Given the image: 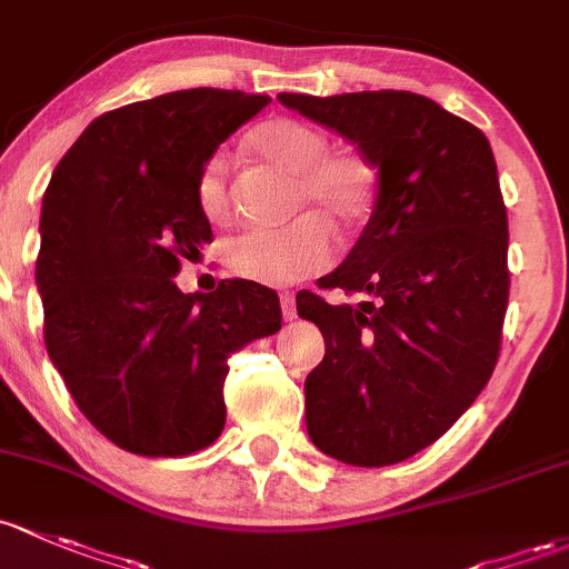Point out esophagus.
<instances>
[{"mask_svg":"<svg viewBox=\"0 0 569 569\" xmlns=\"http://www.w3.org/2000/svg\"><path fill=\"white\" fill-rule=\"evenodd\" d=\"M280 313H283L286 321L297 319V305H295V295H291V291H283V295H280Z\"/></svg>","mask_w":569,"mask_h":569,"instance_id":"1","label":"esophagus"}]
</instances>
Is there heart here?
Here are the masks:
<instances>
[{"label": "heart", "mask_w": 569, "mask_h": 569, "mask_svg": "<svg viewBox=\"0 0 569 569\" xmlns=\"http://www.w3.org/2000/svg\"><path fill=\"white\" fill-rule=\"evenodd\" d=\"M250 152L297 174V207L316 204L338 226L360 223L370 212L376 171L360 152H327L330 139L313 124L272 117L248 136ZM199 207L209 223H226L231 212L229 166L220 154L209 158L196 182ZM332 259L330 226L321 214L305 212L280 229H253L226 248L229 269L264 286H286L325 269Z\"/></svg>", "instance_id": "heart-1"}]
</instances>
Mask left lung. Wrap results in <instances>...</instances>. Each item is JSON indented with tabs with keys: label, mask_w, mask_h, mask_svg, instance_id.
<instances>
[{
	"label": "left lung",
	"mask_w": 569,
	"mask_h": 569,
	"mask_svg": "<svg viewBox=\"0 0 569 569\" xmlns=\"http://www.w3.org/2000/svg\"><path fill=\"white\" fill-rule=\"evenodd\" d=\"M278 100L376 169L368 226L321 278L362 300L297 297L327 346L305 379L308 436L349 466L400 463L447 433L496 368L510 272L493 152L480 128L415 92Z\"/></svg>",
	"instance_id": "1"
}]
</instances>
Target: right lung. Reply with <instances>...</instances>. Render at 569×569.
<instances>
[{
  "label": "right lung",
  "mask_w": 569,
  "mask_h": 569,
  "mask_svg": "<svg viewBox=\"0 0 569 569\" xmlns=\"http://www.w3.org/2000/svg\"><path fill=\"white\" fill-rule=\"evenodd\" d=\"M269 103L237 89H182L94 119L53 169L34 280L46 349L89 422L122 450L190 456L226 422L231 351L280 330V302L253 280L182 295L179 259L212 229L201 169Z\"/></svg>",
  "instance_id": "obj_1"
}]
</instances>
